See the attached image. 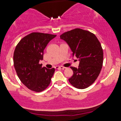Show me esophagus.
I'll list each match as a JSON object with an SVG mask.
<instances>
[{
	"instance_id": "obj_1",
	"label": "esophagus",
	"mask_w": 121,
	"mask_h": 121,
	"mask_svg": "<svg viewBox=\"0 0 121 121\" xmlns=\"http://www.w3.org/2000/svg\"><path fill=\"white\" fill-rule=\"evenodd\" d=\"M56 69H64L65 67H62V66H57L56 67Z\"/></svg>"
}]
</instances>
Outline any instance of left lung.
I'll return each mask as SVG.
<instances>
[{
	"mask_svg": "<svg viewBox=\"0 0 121 121\" xmlns=\"http://www.w3.org/2000/svg\"><path fill=\"white\" fill-rule=\"evenodd\" d=\"M60 38L80 60L78 67H71L73 75L68 79L69 83L78 89L88 87L97 80L103 64V50L98 39L92 33L78 28L64 33Z\"/></svg>",
	"mask_w": 121,
	"mask_h": 121,
	"instance_id": "obj_1",
	"label": "left lung"
}]
</instances>
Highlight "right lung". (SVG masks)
Returning a JSON list of instances; mask_svg holds the SVG:
<instances>
[{
    "label": "right lung",
    "instance_id": "1",
    "mask_svg": "<svg viewBox=\"0 0 121 121\" xmlns=\"http://www.w3.org/2000/svg\"><path fill=\"white\" fill-rule=\"evenodd\" d=\"M55 35L33 32L18 43L13 54V63L21 82L31 91L39 92L50 85L55 69L43 67L44 50Z\"/></svg>",
    "mask_w": 121,
    "mask_h": 121
}]
</instances>
